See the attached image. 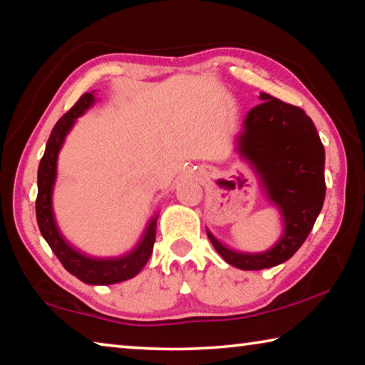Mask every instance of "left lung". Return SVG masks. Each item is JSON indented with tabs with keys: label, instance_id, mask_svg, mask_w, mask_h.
Wrapping results in <instances>:
<instances>
[{
	"label": "left lung",
	"instance_id": "8db88e82",
	"mask_svg": "<svg viewBox=\"0 0 365 365\" xmlns=\"http://www.w3.org/2000/svg\"><path fill=\"white\" fill-rule=\"evenodd\" d=\"M238 137V151L261 175L269 201L283 215L282 238L264 252L232 251L207 230L224 261L242 270H261L288 261L311 233L325 200V150L304 110L261 93Z\"/></svg>",
	"mask_w": 365,
	"mask_h": 365
}]
</instances>
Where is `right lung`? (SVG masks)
<instances>
[{"mask_svg":"<svg viewBox=\"0 0 365 365\" xmlns=\"http://www.w3.org/2000/svg\"><path fill=\"white\" fill-rule=\"evenodd\" d=\"M95 103V95L85 93L80 100L61 117L49 135L46 150L38 165V195H36V222L38 228L46 240L49 248L64 265L67 272L88 285H113L123 280L133 279L138 272L145 267L153 252L154 242H156V222L159 215H153L150 224L141 237L140 243L123 256L117 257H91L83 252L73 250L61 235L53 214V187L56 180L58 154L63 146L66 135L71 132L77 117L82 115L91 104Z\"/></svg>","mask_w":365,"mask_h":365,"instance_id":"add662e5","label":"right lung"}]
</instances>
